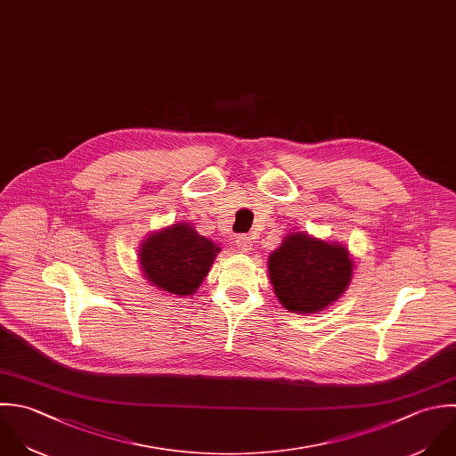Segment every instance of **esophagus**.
<instances>
[{"instance_id":"34e87169","label":"esophagus","mask_w":456,"mask_h":456,"mask_svg":"<svg viewBox=\"0 0 456 456\" xmlns=\"http://www.w3.org/2000/svg\"><path fill=\"white\" fill-rule=\"evenodd\" d=\"M236 247H238V250L240 252H243V254H247V252H250L252 250V243H254V238L252 236H247V234H240L238 238H236Z\"/></svg>"}]
</instances>
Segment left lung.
I'll use <instances>...</instances> for the list:
<instances>
[{
	"instance_id": "1",
	"label": "left lung",
	"mask_w": 456,
	"mask_h": 456,
	"mask_svg": "<svg viewBox=\"0 0 456 456\" xmlns=\"http://www.w3.org/2000/svg\"><path fill=\"white\" fill-rule=\"evenodd\" d=\"M268 272L279 302L289 313L307 314L323 311L346 291L354 261L341 243L293 232L270 254Z\"/></svg>"
}]
</instances>
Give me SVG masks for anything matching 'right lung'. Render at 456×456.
<instances>
[{
	"instance_id": "1",
	"label": "right lung",
	"mask_w": 456,
	"mask_h": 456,
	"mask_svg": "<svg viewBox=\"0 0 456 456\" xmlns=\"http://www.w3.org/2000/svg\"><path fill=\"white\" fill-rule=\"evenodd\" d=\"M220 247L190 224H172L143 240L138 250L143 277L159 291L190 297L202 284Z\"/></svg>"
}]
</instances>
